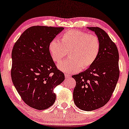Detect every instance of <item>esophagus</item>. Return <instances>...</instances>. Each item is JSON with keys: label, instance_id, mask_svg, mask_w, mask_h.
Listing matches in <instances>:
<instances>
[{"label": "esophagus", "instance_id": "1", "mask_svg": "<svg viewBox=\"0 0 129 129\" xmlns=\"http://www.w3.org/2000/svg\"><path fill=\"white\" fill-rule=\"evenodd\" d=\"M65 77H66V78H69V77H71V76L68 74H65Z\"/></svg>", "mask_w": 129, "mask_h": 129}]
</instances>
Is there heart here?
<instances>
[{
  "mask_svg": "<svg viewBox=\"0 0 129 129\" xmlns=\"http://www.w3.org/2000/svg\"><path fill=\"white\" fill-rule=\"evenodd\" d=\"M52 60L58 62L67 55L69 58L57 65L61 71L67 73L85 69L95 62L101 50V41L94 34L71 30L61 36L60 42L54 39L49 44Z\"/></svg>",
  "mask_w": 129,
  "mask_h": 129,
  "instance_id": "heart-1",
  "label": "heart"
}]
</instances>
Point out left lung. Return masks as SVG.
Returning <instances> with one entry per match:
<instances>
[{"label": "left lung", "mask_w": 129, "mask_h": 129, "mask_svg": "<svg viewBox=\"0 0 129 129\" xmlns=\"http://www.w3.org/2000/svg\"><path fill=\"white\" fill-rule=\"evenodd\" d=\"M101 41L97 60L84 72L72 76L76 80L73 97L75 104L84 111H92L105 106L110 99L119 76V53L115 43L103 29L87 27Z\"/></svg>", "instance_id": "obj_1"}]
</instances>
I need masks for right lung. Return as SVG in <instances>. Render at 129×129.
Here are the masks:
<instances>
[{"instance_id": "right-lung-1", "label": "right lung", "mask_w": 129, "mask_h": 129, "mask_svg": "<svg viewBox=\"0 0 129 129\" xmlns=\"http://www.w3.org/2000/svg\"><path fill=\"white\" fill-rule=\"evenodd\" d=\"M64 27L34 26L28 28L14 44L11 53V79L22 99L34 109L42 110L53 105V89L65 79L57 68L49 44Z\"/></svg>"}]
</instances>
